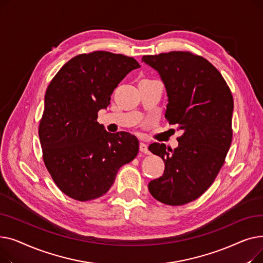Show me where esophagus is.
<instances>
[{"mask_svg":"<svg viewBox=\"0 0 263 263\" xmlns=\"http://www.w3.org/2000/svg\"><path fill=\"white\" fill-rule=\"evenodd\" d=\"M140 151L143 154L148 155L149 154V150H148V146L145 143H140Z\"/></svg>","mask_w":263,"mask_h":263,"instance_id":"esophagus-1","label":"esophagus"}]
</instances>
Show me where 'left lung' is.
<instances>
[{
  "label": "left lung",
  "instance_id": "obj_1",
  "mask_svg": "<svg viewBox=\"0 0 263 263\" xmlns=\"http://www.w3.org/2000/svg\"><path fill=\"white\" fill-rule=\"evenodd\" d=\"M142 62L156 69L166 88L165 118L183 130L174 150L149 145L165 170L148 189L165 204H185L209 189L225 162L232 140V95L217 69L199 55L173 51L145 55Z\"/></svg>",
  "mask_w": 263,
  "mask_h": 263
}]
</instances>
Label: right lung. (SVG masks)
<instances>
[{
	"label": "right lung",
	"instance_id": "right-lung-1",
	"mask_svg": "<svg viewBox=\"0 0 263 263\" xmlns=\"http://www.w3.org/2000/svg\"><path fill=\"white\" fill-rule=\"evenodd\" d=\"M140 67L133 58L95 51L77 55L52 79L38 134L46 167L67 196L101 197L122 165L137 156L134 135L109 133L97 118L120 81Z\"/></svg>",
	"mask_w": 263,
	"mask_h": 263
}]
</instances>
